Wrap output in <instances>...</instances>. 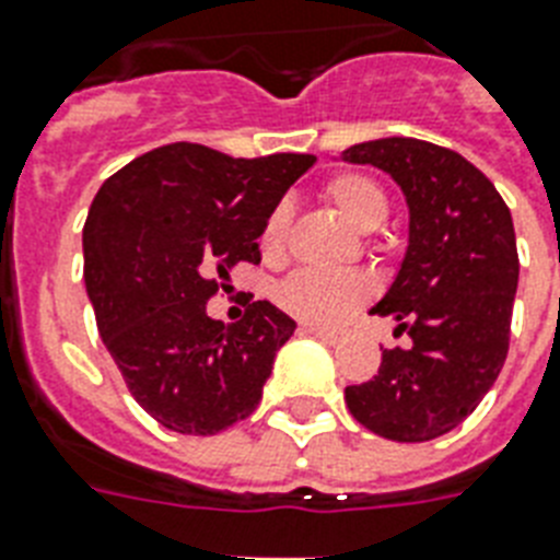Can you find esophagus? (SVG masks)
Instances as JSON below:
<instances>
[{
  "instance_id": "1",
  "label": "esophagus",
  "mask_w": 560,
  "mask_h": 560,
  "mask_svg": "<svg viewBox=\"0 0 560 560\" xmlns=\"http://www.w3.org/2000/svg\"><path fill=\"white\" fill-rule=\"evenodd\" d=\"M304 330H307V334H313V336H319L322 342H327V345H336V342H342V330H336V327H319V325H307L304 327Z\"/></svg>"
}]
</instances>
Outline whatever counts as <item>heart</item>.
<instances>
[{
	"mask_svg": "<svg viewBox=\"0 0 560 560\" xmlns=\"http://www.w3.org/2000/svg\"><path fill=\"white\" fill-rule=\"evenodd\" d=\"M325 198L357 233H374L388 218V195L371 175L342 172L327 180ZM288 207H276L261 226V249L281 256L288 238ZM371 299V281L357 270H299L276 288L284 313L307 325H336Z\"/></svg>",
	"mask_w": 560,
	"mask_h": 560,
	"instance_id": "heart-1",
	"label": "heart"
}]
</instances>
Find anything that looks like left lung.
I'll return each mask as SVG.
<instances>
[{
	"label": "left lung",
	"instance_id": "obj_1",
	"mask_svg": "<svg viewBox=\"0 0 560 560\" xmlns=\"http://www.w3.org/2000/svg\"><path fill=\"white\" fill-rule=\"evenodd\" d=\"M342 161L371 163L406 195V256L371 313L411 336L406 351H383L374 380L348 385L345 402L380 438L425 443L460 425L506 362L515 226L492 180L429 140H368Z\"/></svg>",
	"mask_w": 560,
	"mask_h": 560
}]
</instances>
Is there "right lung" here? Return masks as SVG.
Listing matches in <instances>:
<instances>
[{"mask_svg":"<svg viewBox=\"0 0 560 560\" xmlns=\"http://www.w3.org/2000/svg\"><path fill=\"white\" fill-rule=\"evenodd\" d=\"M313 154L230 158L170 143L100 186L83 226V279L100 339L131 397L177 434L247 420L295 322L253 302L238 325L209 319L238 261L258 265V235Z\"/></svg>","mask_w":560,"mask_h":560,"instance_id":"obj_1","label":"right lung"}]
</instances>
